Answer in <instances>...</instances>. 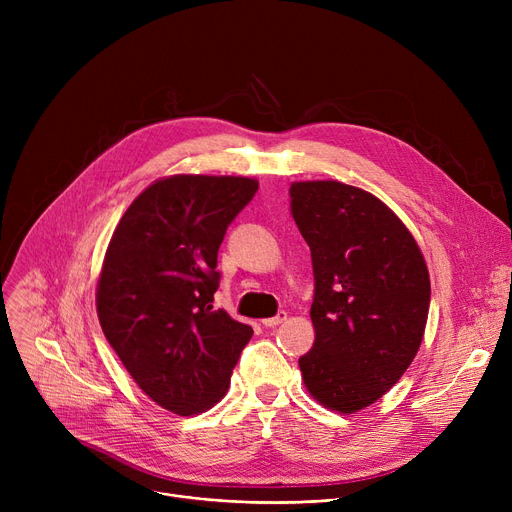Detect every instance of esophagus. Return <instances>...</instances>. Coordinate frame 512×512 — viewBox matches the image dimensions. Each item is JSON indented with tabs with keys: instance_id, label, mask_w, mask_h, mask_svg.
<instances>
[{
	"instance_id": "34e87169",
	"label": "esophagus",
	"mask_w": 512,
	"mask_h": 512,
	"mask_svg": "<svg viewBox=\"0 0 512 512\" xmlns=\"http://www.w3.org/2000/svg\"><path fill=\"white\" fill-rule=\"evenodd\" d=\"M286 313L282 311V313H278L276 317H267V319H261V324L265 326V328H276V326H280L282 324V321H286Z\"/></svg>"
}]
</instances>
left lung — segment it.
I'll return each mask as SVG.
<instances>
[{
  "mask_svg": "<svg viewBox=\"0 0 512 512\" xmlns=\"http://www.w3.org/2000/svg\"><path fill=\"white\" fill-rule=\"evenodd\" d=\"M290 213L311 249L313 348L307 392L353 415L413 363L429 313V272L411 230L375 195L338 180L290 184Z\"/></svg>",
  "mask_w": 512,
  "mask_h": 512,
  "instance_id": "8db88e82",
  "label": "left lung"
}]
</instances>
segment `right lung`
<instances>
[{
  "label": "right lung",
  "mask_w": 512,
  "mask_h": 512,
  "mask_svg": "<svg viewBox=\"0 0 512 512\" xmlns=\"http://www.w3.org/2000/svg\"><path fill=\"white\" fill-rule=\"evenodd\" d=\"M257 188L249 176L159 178L107 245L95 294L101 330L137 386L176 415L218 405L253 336L211 303L226 228Z\"/></svg>",
  "instance_id": "1"
}]
</instances>
